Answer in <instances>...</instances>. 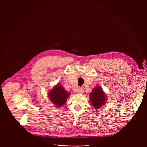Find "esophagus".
<instances>
[{"mask_svg":"<svg viewBox=\"0 0 147 147\" xmlns=\"http://www.w3.org/2000/svg\"><path fill=\"white\" fill-rule=\"evenodd\" d=\"M79 92L80 94H83V92H84V90H83V89L82 88H79Z\"/></svg>","mask_w":147,"mask_h":147,"instance_id":"1","label":"esophagus"}]
</instances>
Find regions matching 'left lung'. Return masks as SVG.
<instances>
[{
	"mask_svg": "<svg viewBox=\"0 0 147 147\" xmlns=\"http://www.w3.org/2000/svg\"><path fill=\"white\" fill-rule=\"evenodd\" d=\"M89 96L91 104L95 108V109H99L107 101L105 92L102 88L99 86L94 88L90 94Z\"/></svg>",
	"mask_w": 147,
	"mask_h": 147,
	"instance_id": "obj_1",
	"label": "left lung"
}]
</instances>
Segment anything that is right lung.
<instances>
[{
    "mask_svg": "<svg viewBox=\"0 0 147 147\" xmlns=\"http://www.w3.org/2000/svg\"><path fill=\"white\" fill-rule=\"evenodd\" d=\"M70 95L64 89L60 84H57L48 93V97L51 101L57 107L63 106Z\"/></svg>",
    "mask_w": 147,
    "mask_h": 147,
    "instance_id": "right-lung-1",
    "label": "right lung"
}]
</instances>
